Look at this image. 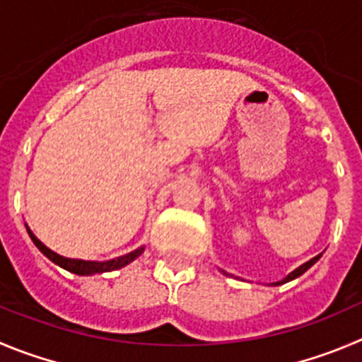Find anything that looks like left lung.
I'll return each mask as SVG.
<instances>
[{
  "instance_id": "left-lung-1",
  "label": "left lung",
  "mask_w": 362,
  "mask_h": 362,
  "mask_svg": "<svg viewBox=\"0 0 362 362\" xmlns=\"http://www.w3.org/2000/svg\"><path fill=\"white\" fill-rule=\"evenodd\" d=\"M320 257H322V253H320V255H316V257H313V259H310V261L303 262V264H302V266H298V268H296V269H293V272L289 273V275H286V276H284L282 280H279V282H272V284H269V286H282V284H286V282H291V280L298 279V276H300V275H303V273H305L307 269L310 268V266H314V264H316V262L320 261ZM221 272H223V269H221ZM223 275H230V273L223 272ZM230 276H234V275H230Z\"/></svg>"
}]
</instances>
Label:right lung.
Instances as JSON below:
<instances>
[{
    "label": "right lung",
    "mask_w": 362,
    "mask_h": 362,
    "mask_svg": "<svg viewBox=\"0 0 362 362\" xmlns=\"http://www.w3.org/2000/svg\"><path fill=\"white\" fill-rule=\"evenodd\" d=\"M26 230H28V235L33 241V245H35L37 248H39L40 252L49 259V261L55 262V264L60 266V268L67 269V272L74 273V275H82V276L121 269L127 264H130L132 261H135V259L139 257L141 253L144 252V246H139V248H135L134 252L127 253V255H121V257L110 259V261H83V259H69V257H62V255H59L57 252L49 250L48 246L40 241V239H37V235L30 230V227H26Z\"/></svg>",
    "instance_id": "add662e5"
}]
</instances>
